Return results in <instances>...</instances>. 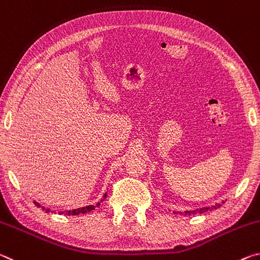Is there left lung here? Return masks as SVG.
<instances>
[{
	"mask_svg": "<svg viewBox=\"0 0 260 260\" xmlns=\"http://www.w3.org/2000/svg\"><path fill=\"white\" fill-rule=\"evenodd\" d=\"M224 202L222 201L221 203H216L215 205H212V206H207V207H201V208H197V210H192V211H185L184 213L183 212H178L180 214H188V215H191V214H196V213H204V212L206 211H212V210H216V208L221 206V204H223ZM174 213H176L175 211H174Z\"/></svg>",
	"mask_w": 260,
	"mask_h": 260,
	"instance_id": "8db88e82",
	"label": "left lung"
}]
</instances>
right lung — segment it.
<instances>
[{"label": "right lung", "mask_w": 260, "mask_h": 260, "mask_svg": "<svg viewBox=\"0 0 260 260\" xmlns=\"http://www.w3.org/2000/svg\"><path fill=\"white\" fill-rule=\"evenodd\" d=\"M106 197H107V192L104 193V196H102V198L100 199L99 202H98L96 204H94V205H88V206H84V207H79V208H75V210H68V211H61L58 212L59 214H64V215H78V214H84V213H87V212H91L94 210V208L99 207L100 204L105 201ZM34 204H36V206L38 207H41L42 211H46V213H49L50 210L49 208H46L44 206H41L39 203L34 202Z\"/></svg>", "instance_id": "right-lung-1"}]
</instances>
